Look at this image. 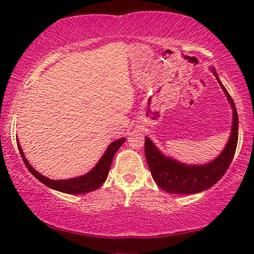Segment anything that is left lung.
Returning a JSON list of instances; mask_svg holds the SVG:
<instances>
[{"mask_svg":"<svg viewBox=\"0 0 254 254\" xmlns=\"http://www.w3.org/2000/svg\"><path fill=\"white\" fill-rule=\"evenodd\" d=\"M212 71L224 91L233 110L231 136L220 156L215 158V160L200 166H188L176 161L173 158L165 157L152 141L145 136L144 153L149 169L151 171L152 178L156 184L167 192L188 195L204 191L214 186L224 176L233 160L239 137L238 112H236L233 100L220 81L214 68H212Z\"/></svg>","mask_w":254,"mask_h":254,"instance_id":"obj_1","label":"left lung"}]
</instances>
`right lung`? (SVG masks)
I'll use <instances>...</instances> for the list:
<instances>
[{"label": "right lung", "instance_id": "right-lung-1", "mask_svg": "<svg viewBox=\"0 0 254 254\" xmlns=\"http://www.w3.org/2000/svg\"><path fill=\"white\" fill-rule=\"evenodd\" d=\"M124 141H126V137H122V139L113 141V142L109 145V148L106 149L105 153L103 154V157L100 159V161L97 162V165L94 167L89 173H87L84 176H80V177L66 179V180H53L38 173V171H36L32 168L27 159H25L22 148H21V145L19 144V141H18V148L21 153V157L23 159L24 165L27 166V168L29 169L30 173L39 180V182L45 184L46 186H48L51 189H55V190L66 192V194L77 195V194H85V192L93 191L100 186H102L103 183L106 180L107 176H109V171L111 168L112 161H113L114 154L117 153L119 148L124 143Z\"/></svg>", "mask_w": 254, "mask_h": 254}]
</instances>
